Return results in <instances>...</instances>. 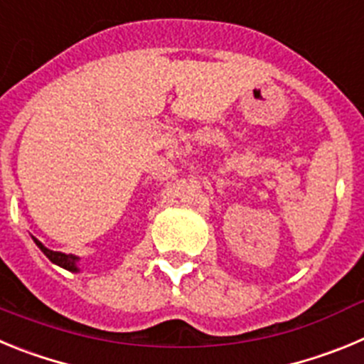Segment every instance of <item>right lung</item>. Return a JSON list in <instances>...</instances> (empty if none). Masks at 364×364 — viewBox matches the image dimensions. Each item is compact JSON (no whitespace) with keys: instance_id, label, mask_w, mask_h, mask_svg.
I'll list each match as a JSON object with an SVG mask.
<instances>
[{"instance_id":"add662e5","label":"right lung","mask_w":364,"mask_h":364,"mask_svg":"<svg viewBox=\"0 0 364 364\" xmlns=\"http://www.w3.org/2000/svg\"><path fill=\"white\" fill-rule=\"evenodd\" d=\"M34 239V243L38 245V248L41 252H43L45 255H47L48 259L52 261L54 264H58V267L65 268V270H70V272H80V268H77V261H80V257L77 255H72V254H63V252H54L50 250V248L45 247L41 241H38L36 237Z\"/></svg>"}]
</instances>
